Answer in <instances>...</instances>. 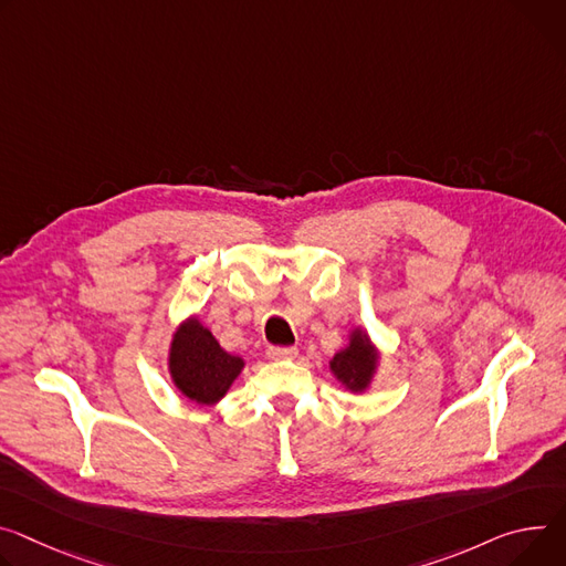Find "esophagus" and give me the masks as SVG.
Instances as JSON below:
<instances>
[{
  "mask_svg": "<svg viewBox=\"0 0 566 566\" xmlns=\"http://www.w3.org/2000/svg\"><path fill=\"white\" fill-rule=\"evenodd\" d=\"M271 361H284V358H295L297 356V347H282V345H271L266 349Z\"/></svg>",
  "mask_w": 566,
  "mask_h": 566,
  "instance_id": "esophagus-1",
  "label": "esophagus"
}]
</instances>
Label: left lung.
<instances>
[{
  "label": "left lung",
  "mask_w": 566,
  "mask_h": 566,
  "mask_svg": "<svg viewBox=\"0 0 566 566\" xmlns=\"http://www.w3.org/2000/svg\"><path fill=\"white\" fill-rule=\"evenodd\" d=\"M377 370V352L370 345L366 334H352V340L345 349H340L334 361H332V373L349 388V390H364L373 375Z\"/></svg>",
  "instance_id": "8db88e82"
}]
</instances>
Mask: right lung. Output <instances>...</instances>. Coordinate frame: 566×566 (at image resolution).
<instances>
[{"instance_id": "right-lung-1", "label": "right lung", "mask_w": 566, "mask_h": 566, "mask_svg": "<svg viewBox=\"0 0 566 566\" xmlns=\"http://www.w3.org/2000/svg\"><path fill=\"white\" fill-rule=\"evenodd\" d=\"M241 368V358L221 349L212 332L205 329L193 318L185 323L174 336L169 370L178 390L191 401H219L228 392Z\"/></svg>"}]
</instances>
